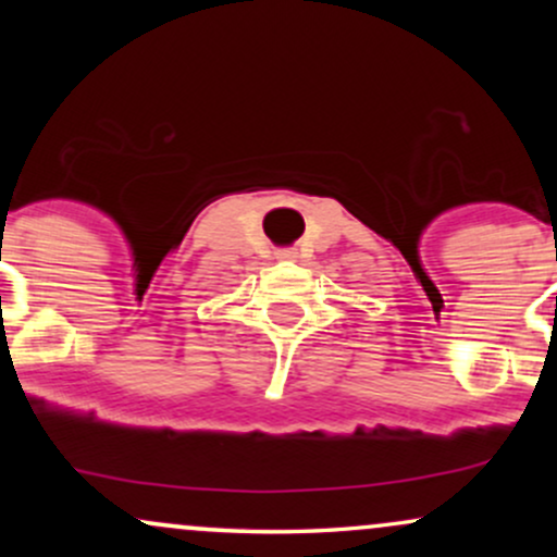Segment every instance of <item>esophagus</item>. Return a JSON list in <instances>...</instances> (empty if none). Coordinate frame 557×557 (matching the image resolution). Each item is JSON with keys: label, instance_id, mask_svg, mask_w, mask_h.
Listing matches in <instances>:
<instances>
[{"label": "esophagus", "instance_id": "obj_1", "mask_svg": "<svg viewBox=\"0 0 557 557\" xmlns=\"http://www.w3.org/2000/svg\"><path fill=\"white\" fill-rule=\"evenodd\" d=\"M277 259H296V253H293V251H280Z\"/></svg>", "mask_w": 557, "mask_h": 557}]
</instances>
